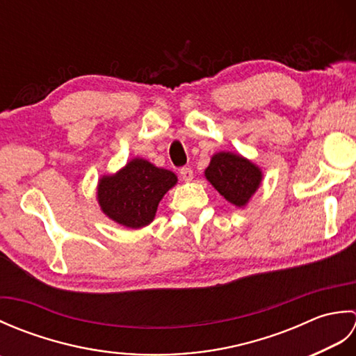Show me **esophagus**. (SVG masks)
Listing matches in <instances>:
<instances>
[{
	"label": "esophagus",
	"instance_id": "obj_1",
	"mask_svg": "<svg viewBox=\"0 0 356 356\" xmlns=\"http://www.w3.org/2000/svg\"><path fill=\"white\" fill-rule=\"evenodd\" d=\"M179 174H180V177L185 180V182H191L193 177H194L193 170L190 168V166H182V168L179 170Z\"/></svg>",
	"mask_w": 356,
	"mask_h": 356
}]
</instances>
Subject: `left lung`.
Returning <instances> with one entry per match:
<instances>
[{"label":"left lung","mask_w":356,"mask_h":356,"mask_svg":"<svg viewBox=\"0 0 356 356\" xmlns=\"http://www.w3.org/2000/svg\"><path fill=\"white\" fill-rule=\"evenodd\" d=\"M205 176L236 207H245L261 182V171L252 162L232 153L213 156Z\"/></svg>","instance_id":"left-lung-1"}]
</instances>
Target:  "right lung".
I'll return each mask as SVG.
<instances>
[{"instance_id":"add662e5","label":"right lung","mask_w":356,"mask_h":356,"mask_svg":"<svg viewBox=\"0 0 356 356\" xmlns=\"http://www.w3.org/2000/svg\"><path fill=\"white\" fill-rule=\"evenodd\" d=\"M176 182L172 171L133 159L115 176L101 179L97 200L111 220L127 228H142L153 222L159 202Z\"/></svg>"}]
</instances>
